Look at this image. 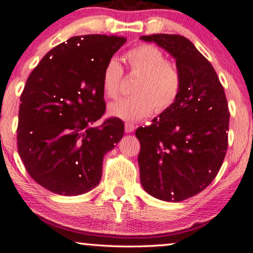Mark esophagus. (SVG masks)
Listing matches in <instances>:
<instances>
[{
    "mask_svg": "<svg viewBox=\"0 0 253 253\" xmlns=\"http://www.w3.org/2000/svg\"><path fill=\"white\" fill-rule=\"evenodd\" d=\"M134 128H135V126L133 124H130V123L125 124V132H126V133L133 132V130H134Z\"/></svg>",
    "mask_w": 253,
    "mask_h": 253,
    "instance_id": "1",
    "label": "esophagus"
}]
</instances>
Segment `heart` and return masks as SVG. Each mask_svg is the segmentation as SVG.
Here are the masks:
<instances>
[{
    "instance_id": "obj_1",
    "label": "heart",
    "mask_w": 253,
    "mask_h": 253,
    "mask_svg": "<svg viewBox=\"0 0 253 253\" xmlns=\"http://www.w3.org/2000/svg\"><path fill=\"white\" fill-rule=\"evenodd\" d=\"M132 74L140 75L133 94L135 96L119 98L108 106L112 117L126 121H138L149 117L156 108L162 113L172 107L182 90V74L175 63L167 60L164 52L150 43H141L125 56ZM124 70L112 58L103 69L104 95L115 98L120 92Z\"/></svg>"
}]
</instances>
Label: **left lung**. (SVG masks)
<instances>
[{"instance_id":"1","label":"left lung","mask_w":253,"mask_h":253,"mask_svg":"<svg viewBox=\"0 0 253 253\" xmlns=\"http://www.w3.org/2000/svg\"><path fill=\"white\" fill-rule=\"evenodd\" d=\"M140 39L169 52L183 80L175 104L135 130L140 182L151 196L179 202L201 193L221 168L228 145L227 100L211 64L187 38L152 34Z\"/></svg>"}]
</instances>
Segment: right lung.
Returning a JSON list of instances; mask_svg holds the SVG:
<instances>
[{
  "label": "right lung",
  "mask_w": 253,
  "mask_h": 253,
  "mask_svg": "<svg viewBox=\"0 0 253 253\" xmlns=\"http://www.w3.org/2000/svg\"><path fill=\"white\" fill-rule=\"evenodd\" d=\"M126 38L72 37L43 56L20 97L17 151L32 178L63 196L100 183L103 157L124 136V123L106 110L102 75Z\"/></svg>",
  "instance_id": "right-lung-1"
}]
</instances>
